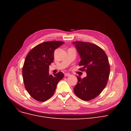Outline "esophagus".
<instances>
[{"label": "esophagus", "instance_id": "esophagus-1", "mask_svg": "<svg viewBox=\"0 0 131 131\" xmlns=\"http://www.w3.org/2000/svg\"><path fill=\"white\" fill-rule=\"evenodd\" d=\"M70 74L68 73H66L64 74L65 77H68V76H70Z\"/></svg>", "mask_w": 131, "mask_h": 131}]
</instances>
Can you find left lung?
I'll return each instance as SVG.
<instances>
[{"label": "left lung", "instance_id": "1", "mask_svg": "<svg viewBox=\"0 0 131 131\" xmlns=\"http://www.w3.org/2000/svg\"><path fill=\"white\" fill-rule=\"evenodd\" d=\"M73 43L81 57L79 66L82 68L79 70L87 73L83 79L77 77L74 92L81 100L90 101L100 95L107 84L110 73L108 58L103 50L94 43L79 41Z\"/></svg>", "mask_w": 131, "mask_h": 131}]
</instances>
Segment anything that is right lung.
Segmentation results:
<instances>
[{
    "label": "right lung",
    "instance_id": "1",
    "mask_svg": "<svg viewBox=\"0 0 131 131\" xmlns=\"http://www.w3.org/2000/svg\"><path fill=\"white\" fill-rule=\"evenodd\" d=\"M64 42L46 41L31 49L25 58L22 69L25 88L30 96L45 102L53 96L58 82L64 77L63 73L49 75V66L53 61L54 51Z\"/></svg>",
    "mask_w": 131,
    "mask_h": 131
}]
</instances>
